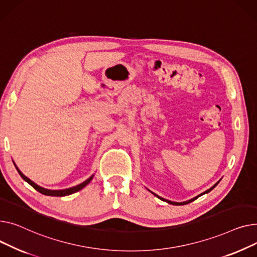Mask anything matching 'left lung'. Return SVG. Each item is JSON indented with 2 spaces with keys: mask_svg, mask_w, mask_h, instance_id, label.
Segmentation results:
<instances>
[{
  "mask_svg": "<svg viewBox=\"0 0 257 257\" xmlns=\"http://www.w3.org/2000/svg\"><path fill=\"white\" fill-rule=\"evenodd\" d=\"M218 185V183L215 185V186H213L212 188H210V189H208L207 191H205L204 193H202L201 195H203V194H205V193H208V192H210V191H212L216 186ZM155 196H157V197L158 198H160L161 200H164V201H166V202H168V203H170V204H175V205H184V204H188V203H190V202H192V201H194L195 199H197L198 197H199V196H201V195H199V196H197V197H195V198H193V199H191V200H188V201H185V202H173V201H170V200H166V199H164V198H162V197H160V196H158V195H156L155 193H153Z\"/></svg>",
  "mask_w": 257,
  "mask_h": 257,
  "instance_id": "left-lung-1",
  "label": "left lung"
}]
</instances>
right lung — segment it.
<instances>
[{
    "mask_svg": "<svg viewBox=\"0 0 257 257\" xmlns=\"http://www.w3.org/2000/svg\"><path fill=\"white\" fill-rule=\"evenodd\" d=\"M17 169H18V167H17ZM18 171H19V173H20V175L23 177V179L24 180H26V182L29 184V185H31L36 191H38L39 193H41V194H43V195H47V196H57V197H62V196H67V195H70V194H73V193H75V192H78V191H80V190H82L85 186H87L90 182H91V179L93 178V176H91V177H89L87 180H85L84 183H82V184H80V185H78V186H75V187H72V188H69V189H65V190H57V191H55V190H48V189H43V188H41V187H39V186H37L35 183H33L31 179H29L27 176H25L19 169H18Z\"/></svg>",
    "mask_w": 257,
    "mask_h": 257,
    "instance_id": "1",
    "label": "right lung"
}]
</instances>
